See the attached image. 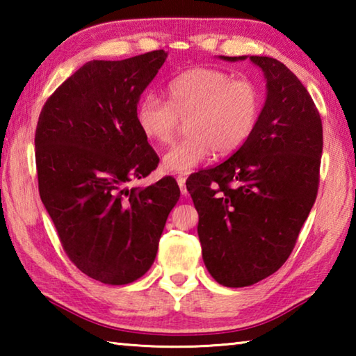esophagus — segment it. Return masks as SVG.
I'll return each mask as SVG.
<instances>
[{
  "label": "esophagus",
  "mask_w": 356,
  "mask_h": 356,
  "mask_svg": "<svg viewBox=\"0 0 356 356\" xmlns=\"http://www.w3.org/2000/svg\"><path fill=\"white\" fill-rule=\"evenodd\" d=\"M185 182H186V177H185V176H177V184H179V186H180V191H182L184 196L188 195V190H186Z\"/></svg>",
  "instance_id": "1"
}]
</instances>
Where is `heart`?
Listing matches in <instances>:
<instances>
[{
    "instance_id": "obj_1",
    "label": "heart",
    "mask_w": 356,
    "mask_h": 356,
    "mask_svg": "<svg viewBox=\"0 0 356 356\" xmlns=\"http://www.w3.org/2000/svg\"><path fill=\"white\" fill-rule=\"evenodd\" d=\"M168 97L170 102L147 94L136 108L138 127L161 146L172 141L180 120L188 119V136L163 155L161 165L168 172H190L213 150L220 155L237 150L254 130L264 104L254 81L210 67L174 78L168 84Z\"/></svg>"
}]
</instances>
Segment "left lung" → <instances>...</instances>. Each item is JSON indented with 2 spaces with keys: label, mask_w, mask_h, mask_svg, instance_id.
<instances>
[{
  "label": "left lung",
  "mask_w": 356,
  "mask_h": 356,
  "mask_svg": "<svg viewBox=\"0 0 356 356\" xmlns=\"http://www.w3.org/2000/svg\"><path fill=\"white\" fill-rule=\"evenodd\" d=\"M250 59L267 78L254 130L232 156L186 180L204 264L226 287L251 286L281 268L321 180L322 119L308 89L278 59Z\"/></svg>",
  "instance_id": "1"
}]
</instances>
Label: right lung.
<instances>
[{
    "label": "right lung",
    "mask_w": 356,
    "mask_h": 356,
    "mask_svg": "<svg viewBox=\"0 0 356 356\" xmlns=\"http://www.w3.org/2000/svg\"><path fill=\"white\" fill-rule=\"evenodd\" d=\"M163 50L122 61H89L70 75L39 114V195L65 254L105 284L134 282L154 264L180 188L166 176L129 188L159 166L138 127L144 89L163 65Z\"/></svg>",
    "instance_id": "obj_1"
}]
</instances>
